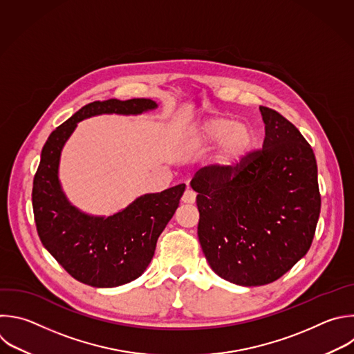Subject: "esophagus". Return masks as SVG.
I'll list each match as a JSON object with an SVG mask.
<instances>
[{"label":"esophagus","instance_id":"34e87169","mask_svg":"<svg viewBox=\"0 0 354 354\" xmlns=\"http://www.w3.org/2000/svg\"><path fill=\"white\" fill-rule=\"evenodd\" d=\"M182 201L186 203V204H193V203L196 201V194H194V192L190 190V189H187V190L183 193V196H182Z\"/></svg>","mask_w":354,"mask_h":354}]
</instances>
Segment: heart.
<instances>
[{
    "label": "heart",
    "mask_w": 354,
    "mask_h": 354,
    "mask_svg": "<svg viewBox=\"0 0 354 354\" xmlns=\"http://www.w3.org/2000/svg\"><path fill=\"white\" fill-rule=\"evenodd\" d=\"M186 142L190 149L196 150L222 143L212 157L211 167L215 174L227 175L236 171L248 156L253 145V136L236 121L215 116L190 131Z\"/></svg>",
    "instance_id": "obj_1"
}]
</instances>
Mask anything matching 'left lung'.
I'll list each match as a JSON object with an SVG mask.
<instances>
[{
  "label": "left lung",
  "instance_id": "left-lung-1",
  "mask_svg": "<svg viewBox=\"0 0 354 354\" xmlns=\"http://www.w3.org/2000/svg\"><path fill=\"white\" fill-rule=\"evenodd\" d=\"M260 112L263 150L232 174L204 172L190 182L203 253L218 277L241 286L271 283L301 260L321 209L311 146L279 112Z\"/></svg>",
  "mask_w": 354,
  "mask_h": 354
}]
</instances>
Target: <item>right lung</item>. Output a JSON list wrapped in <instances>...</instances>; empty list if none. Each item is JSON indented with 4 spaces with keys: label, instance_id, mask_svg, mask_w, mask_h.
Wrapping results in <instances>:
<instances>
[{
    "label": "right lung",
    "instance_id": "1",
    "mask_svg": "<svg viewBox=\"0 0 354 354\" xmlns=\"http://www.w3.org/2000/svg\"><path fill=\"white\" fill-rule=\"evenodd\" d=\"M158 105L150 98L94 101L58 127L47 139L33 180V212L43 246L82 283L115 288L139 278L156 252L160 234L179 207L186 185L138 197L109 216L76 208L59 182L61 153L79 122L102 113L140 115Z\"/></svg>",
    "mask_w": 354,
    "mask_h": 354
}]
</instances>
